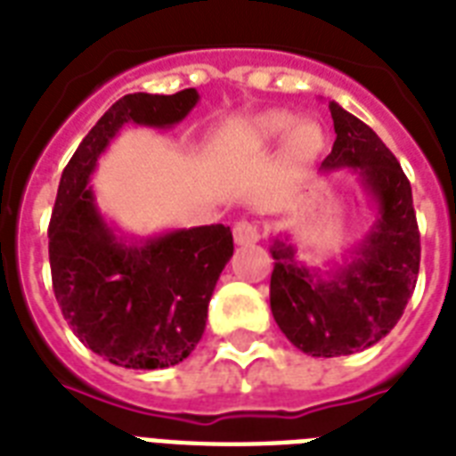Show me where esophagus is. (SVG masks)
I'll list each match as a JSON object with an SVG mask.
<instances>
[{
  "instance_id": "1",
  "label": "esophagus",
  "mask_w": 456,
  "mask_h": 456,
  "mask_svg": "<svg viewBox=\"0 0 456 456\" xmlns=\"http://www.w3.org/2000/svg\"><path fill=\"white\" fill-rule=\"evenodd\" d=\"M234 241L239 246H250L260 241V227L250 220H239L234 224Z\"/></svg>"
}]
</instances>
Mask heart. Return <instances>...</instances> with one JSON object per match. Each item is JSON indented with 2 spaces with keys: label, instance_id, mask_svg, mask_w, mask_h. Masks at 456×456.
Here are the masks:
<instances>
[{
  "label": "heart",
  "instance_id": "obj_1",
  "mask_svg": "<svg viewBox=\"0 0 456 456\" xmlns=\"http://www.w3.org/2000/svg\"><path fill=\"white\" fill-rule=\"evenodd\" d=\"M250 144L263 146L286 137V149L296 160H312L324 149V130L314 120H298L289 110L274 109L250 120L246 130Z\"/></svg>",
  "mask_w": 456,
  "mask_h": 456
}]
</instances>
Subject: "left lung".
<instances>
[{
	"instance_id": "left-lung-1",
	"label": "left lung",
	"mask_w": 456,
	"mask_h": 456,
	"mask_svg": "<svg viewBox=\"0 0 456 456\" xmlns=\"http://www.w3.org/2000/svg\"><path fill=\"white\" fill-rule=\"evenodd\" d=\"M329 110L336 142L322 167L354 170L376 222L350 263L329 272L298 263L289 239L272 243V314L286 338L312 357L360 353L390 333L414 293L421 257L411 186L397 158L360 118L336 102Z\"/></svg>"
}]
</instances>
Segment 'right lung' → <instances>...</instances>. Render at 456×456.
<instances>
[{
	"label": "right lung",
	"instance_id": "right-lung-1",
	"mask_svg": "<svg viewBox=\"0 0 456 456\" xmlns=\"http://www.w3.org/2000/svg\"><path fill=\"white\" fill-rule=\"evenodd\" d=\"M196 103L193 87L118 99L61 175L49 222L53 296L75 336L118 367L165 369L191 354L234 239L224 224L172 229L139 241L118 236L96 208L89 177L123 125L172 127Z\"/></svg>",
	"mask_w": 456,
	"mask_h": 456
}]
</instances>
